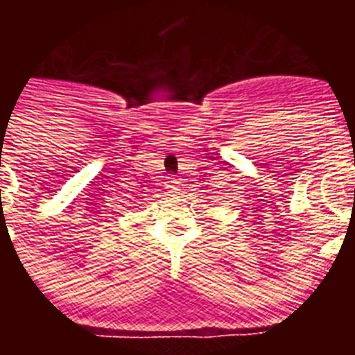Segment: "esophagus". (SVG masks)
<instances>
[{"mask_svg": "<svg viewBox=\"0 0 355 355\" xmlns=\"http://www.w3.org/2000/svg\"><path fill=\"white\" fill-rule=\"evenodd\" d=\"M167 188H168V193H175L178 190H180V188H178V181H168Z\"/></svg>", "mask_w": 355, "mask_h": 355, "instance_id": "obj_1", "label": "esophagus"}]
</instances>
